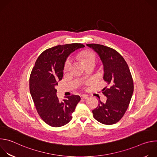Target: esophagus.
<instances>
[{
  "instance_id": "obj_1",
  "label": "esophagus",
  "mask_w": 157,
  "mask_h": 157,
  "mask_svg": "<svg viewBox=\"0 0 157 157\" xmlns=\"http://www.w3.org/2000/svg\"><path fill=\"white\" fill-rule=\"evenodd\" d=\"M81 99H86L88 98V96L87 95H86V94H82L81 96Z\"/></svg>"
}]
</instances>
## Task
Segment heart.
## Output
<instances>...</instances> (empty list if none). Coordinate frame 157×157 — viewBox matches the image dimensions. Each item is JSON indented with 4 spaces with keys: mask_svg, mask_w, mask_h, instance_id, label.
Here are the masks:
<instances>
[{
    "mask_svg": "<svg viewBox=\"0 0 157 157\" xmlns=\"http://www.w3.org/2000/svg\"><path fill=\"white\" fill-rule=\"evenodd\" d=\"M81 59L82 62L84 63V64H86L87 63H91V62H95L96 61V56L95 55L90 52H84L81 55ZM70 65V60H68L66 61L65 65H64V70H68L69 66Z\"/></svg>",
    "mask_w": 157,
    "mask_h": 157,
    "instance_id": "obj_1",
    "label": "heart"
}]
</instances>
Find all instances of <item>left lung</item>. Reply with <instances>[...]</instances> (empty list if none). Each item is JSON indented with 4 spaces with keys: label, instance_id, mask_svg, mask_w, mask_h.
Instances as JSON below:
<instances>
[{
    "label": "left lung",
    "instance_id": "8db88e82",
    "mask_svg": "<svg viewBox=\"0 0 157 157\" xmlns=\"http://www.w3.org/2000/svg\"><path fill=\"white\" fill-rule=\"evenodd\" d=\"M99 56L104 67L103 79L109 87L102 89L107 97L105 103L99 101L93 110L94 118L98 122L112 125L121 120L130 102L133 82L128 66L124 58L115 50L99 44H86Z\"/></svg>",
    "mask_w": 157,
    "mask_h": 157
}]
</instances>
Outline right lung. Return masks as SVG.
I'll list each match as a JSON object with an SVG mask.
<instances>
[{"label":"right lung","instance_id":"right-lung-1","mask_svg":"<svg viewBox=\"0 0 157 157\" xmlns=\"http://www.w3.org/2000/svg\"><path fill=\"white\" fill-rule=\"evenodd\" d=\"M85 46L81 43L58 45L44 51L37 58L30 77V92L40 117L48 125L58 127L68 124L81 98L66 97L59 101L55 86L62 79L67 58Z\"/></svg>","mask_w":157,"mask_h":157}]
</instances>
